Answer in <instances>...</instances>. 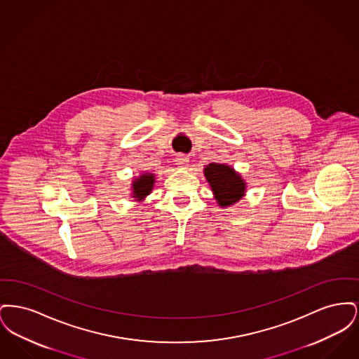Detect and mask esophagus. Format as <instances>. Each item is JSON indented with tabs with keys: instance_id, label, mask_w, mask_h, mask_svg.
I'll return each instance as SVG.
<instances>
[{
	"instance_id": "esophagus-1",
	"label": "esophagus",
	"mask_w": 359,
	"mask_h": 359,
	"mask_svg": "<svg viewBox=\"0 0 359 359\" xmlns=\"http://www.w3.org/2000/svg\"><path fill=\"white\" fill-rule=\"evenodd\" d=\"M175 163L180 168H186L188 165V157L184 156V154H177L176 158H175Z\"/></svg>"
}]
</instances>
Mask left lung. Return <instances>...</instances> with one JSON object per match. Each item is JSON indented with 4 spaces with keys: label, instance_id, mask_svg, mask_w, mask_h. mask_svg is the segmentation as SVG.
I'll return each mask as SVG.
<instances>
[{
    "label": "left lung",
    "instance_id": "left-lung-1",
    "mask_svg": "<svg viewBox=\"0 0 359 359\" xmlns=\"http://www.w3.org/2000/svg\"><path fill=\"white\" fill-rule=\"evenodd\" d=\"M203 172L214 198L221 207L234 205L245 196L246 183L230 165L211 163Z\"/></svg>",
    "mask_w": 359,
    "mask_h": 359
}]
</instances>
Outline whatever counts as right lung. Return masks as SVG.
<instances>
[{
    "instance_id": "obj_1",
    "label": "right lung",
    "mask_w": 359,
    "mask_h": 359,
    "mask_svg": "<svg viewBox=\"0 0 359 359\" xmlns=\"http://www.w3.org/2000/svg\"><path fill=\"white\" fill-rule=\"evenodd\" d=\"M154 184V175L151 172H145L136 177L132 183V198L136 201H142L147 195L151 194Z\"/></svg>"
}]
</instances>
